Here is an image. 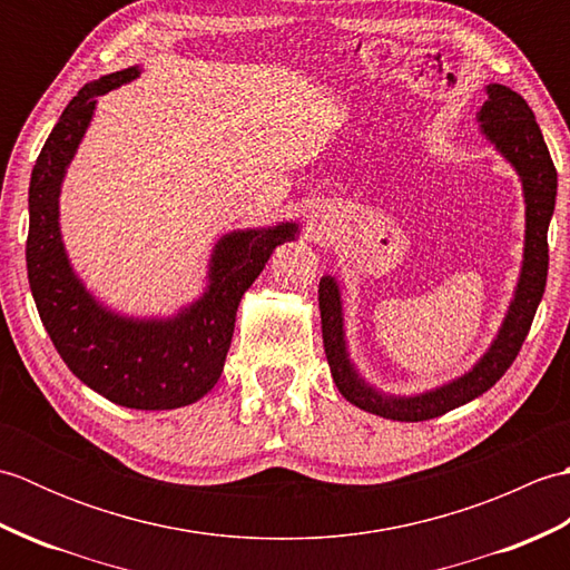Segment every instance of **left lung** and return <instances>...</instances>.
<instances>
[{
  "mask_svg": "<svg viewBox=\"0 0 570 570\" xmlns=\"http://www.w3.org/2000/svg\"><path fill=\"white\" fill-rule=\"evenodd\" d=\"M485 137L510 161L524 186L527 200V245L524 266L519 276L517 294L510 313L502 323L498 341L475 367L463 377L419 396H384L374 392L365 380L357 377L350 365L345 335H343V304L341 292L331 276H323L318 284V306L323 323V347L328 357L335 386L350 404L392 421H429L445 414L455 406H463L472 399L488 392L502 374L510 370L514 357L522 350L524 337L534 321L539 301L547 288L549 274V223L556 205V166L541 129L529 110L527 100L504 85H488V100L478 115Z\"/></svg>",
  "mask_w": 570,
  "mask_h": 570,
  "instance_id": "obj_1",
  "label": "left lung"
}]
</instances>
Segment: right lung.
I'll use <instances>...</instances> for the list:
<instances>
[{
    "mask_svg": "<svg viewBox=\"0 0 570 570\" xmlns=\"http://www.w3.org/2000/svg\"><path fill=\"white\" fill-rule=\"evenodd\" d=\"M137 76V68H125L88 82L48 135L31 171L27 269L43 328L68 370L119 406L161 411L198 402L220 380L239 298L272 252L294 239L296 225L225 235L210 259L208 292L176 318L131 321L102 308L68 264L58 229V193L90 125L95 98Z\"/></svg>",
    "mask_w": 570,
    "mask_h": 570,
    "instance_id": "1",
    "label": "right lung"
}]
</instances>
